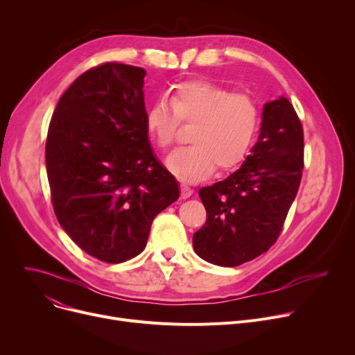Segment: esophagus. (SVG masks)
I'll use <instances>...</instances> for the list:
<instances>
[{
	"instance_id": "34e87169",
	"label": "esophagus",
	"mask_w": 355,
	"mask_h": 355,
	"mask_svg": "<svg viewBox=\"0 0 355 355\" xmlns=\"http://www.w3.org/2000/svg\"><path fill=\"white\" fill-rule=\"evenodd\" d=\"M193 194V190L189 187L187 184L181 185V198H189Z\"/></svg>"
}]
</instances>
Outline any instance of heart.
<instances>
[{"mask_svg":"<svg viewBox=\"0 0 355 355\" xmlns=\"http://www.w3.org/2000/svg\"><path fill=\"white\" fill-rule=\"evenodd\" d=\"M260 122L256 101L246 93L206 80L178 85L170 105L157 102L146 110L145 126L154 144L166 151L178 139L181 125L191 128L190 146L166 158V166L182 181H200L214 168L229 171L248 155Z\"/></svg>","mask_w":355,"mask_h":355,"instance_id":"obj_1","label":"heart"}]
</instances>
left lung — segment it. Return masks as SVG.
<instances>
[{"label": "left lung", "mask_w": 355, "mask_h": 355, "mask_svg": "<svg viewBox=\"0 0 355 355\" xmlns=\"http://www.w3.org/2000/svg\"><path fill=\"white\" fill-rule=\"evenodd\" d=\"M304 170V129L286 98L265 105L250 155L226 180L198 196L207 220L193 236L196 253L233 268L266 253L284 229Z\"/></svg>", "instance_id": "left-lung-1"}]
</instances>
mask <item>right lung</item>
I'll return each instance as SVG.
<instances>
[{
    "label": "right lung",
    "mask_w": 355,
    "mask_h": 355,
    "mask_svg": "<svg viewBox=\"0 0 355 355\" xmlns=\"http://www.w3.org/2000/svg\"><path fill=\"white\" fill-rule=\"evenodd\" d=\"M142 67L106 62L63 93L51 116L46 168L54 214L105 263L139 254L158 213L180 197L145 126Z\"/></svg>",
    "instance_id": "add662e5"
}]
</instances>
